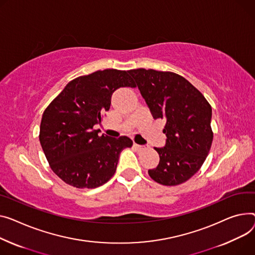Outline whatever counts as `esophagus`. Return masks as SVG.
Instances as JSON below:
<instances>
[{"instance_id":"esophagus-1","label":"esophagus","mask_w":255,"mask_h":255,"mask_svg":"<svg viewBox=\"0 0 255 255\" xmlns=\"http://www.w3.org/2000/svg\"><path fill=\"white\" fill-rule=\"evenodd\" d=\"M133 147L136 149V150H142V149H144V147L142 146V145H139V144H137V143H134L133 144Z\"/></svg>"}]
</instances>
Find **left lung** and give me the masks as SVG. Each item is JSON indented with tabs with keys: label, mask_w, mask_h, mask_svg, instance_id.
Instances as JSON below:
<instances>
[{
	"label": "left lung",
	"mask_w": 255,
	"mask_h": 255,
	"mask_svg": "<svg viewBox=\"0 0 255 255\" xmlns=\"http://www.w3.org/2000/svg\"><path fill=\"white\" fill-rule=\"evenodd\" d=\"M128 74L136 82L154 119L166 121V144L155 147L160 162L148 175L163 185L185 182L197 173L210 150L211 106L188 80L175 73L136 69Z\"/></svg>",
	"instance_id": "1"
}]
</instances>
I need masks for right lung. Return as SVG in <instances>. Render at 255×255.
<instances>
[{"mask_svg": "<svg viewBox=\"0 0 255 255\" xmlns=\"http://www.w3.org/2000/svg\"><path fill=\"white\" fill-rule=\"evenodd\" d=\"M120 87H136L126 71L108 69L81 76L66 85L43 113L39 139L52 171L78 189H95L116 172L119 157L133 142L127 136L98 135Z\"/></svg>", "mask_w": 255, "mask_h": 255, "instance_id": "add662e5", "label": "right lung"}]
</instances>
